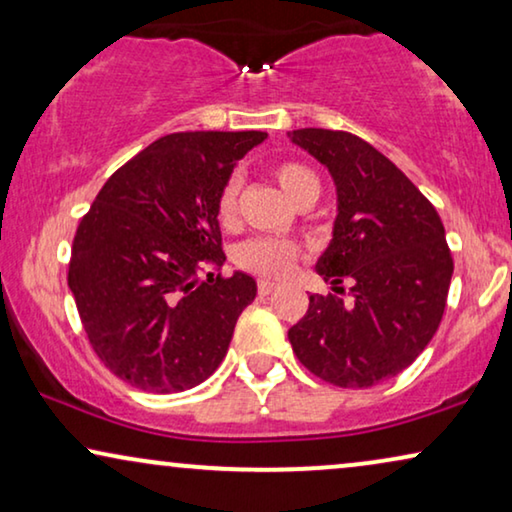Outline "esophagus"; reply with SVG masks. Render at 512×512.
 Segmentation results:
<instances>
[{"instance_id":"34e87169","label":"esophagus","mask_w":512,"mask_h":512,"mask_svg":"<svg viewBox=\"0 0 512 512\" xmlns=\"http://www.w3.org/2000/svg\"><path fill=\"white\" fill-rule=\"evenodd\" d=\"M277 289V284L272 282V279H261V282H258V293H261V296H268V293H272Z\"/></svg>"}]
</instances>
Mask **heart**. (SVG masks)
Wrapping results in <instances>:
<instances>
[{"label": "heart", "instance_id": "heart-1", "mask_svg": "<svg viewBox=\"0 0 512 512\" xmlns=\"http://www.w3.org/2000/svg\"><path fill=\"white\" fill-rule=\"evenodd\" d=\"M275 179L279 186L284 188L286 195L296 202L307 193L319 195V179L310 167L293 163V160H286V163L275 165ZM242 188V177L240 174H230V177L223 181L219 188V195H216V219H219L221 226H233L237 219V198H240ZM298 247L296 244L279 240V237H254V240L242 242L240 247L235 249V263L240 268L254 272V275L263 277H284L293 270V263H296Z\"/></svg>", "mask_w": 512, "mask_h": 512}]
</instances>
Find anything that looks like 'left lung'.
Returning a JSON list of instances; mask_svg holds the SVG:
<instances>
[{"instance_id": "left-lung-1", "label": "left lung", "mask_w": 512, "mask_h": 512, "mask_svg": "<svg viewBox=\"0 0 512 512\" xmlns=\"http://www.w3.org/2000/svg\"><path fill=\"white\" fill-rule=\"evenodd\" d=\"M289 139L331 172L338 216L317 275L353 282V303L310 296L289 328L303 366L345 389H366L410 366L436 335L452 279L443 221L419 188L361 137L303 128Z\"/></svg>"}]
</instances>
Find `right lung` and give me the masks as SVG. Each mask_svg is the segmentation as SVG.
<instances>
[{
    "mask_svg": "<svg viewBox=\"0 0 512 512\" xmlns=\"http://www.w3.org/2000/svg\"><path fill=\"white\" fill-rule=\"evenodd\" d=\"M265 132H174L139 151L97 193L69 261L83 331L116 377L153 394L221 366L256 279L198 272L226 261L216 195Z\"/></svg>",
    "mask_w": 512,
    "mask_h": 512,
    "instance_id": "right-lung-1",
    "label": "right lung"
}]
</instances>
